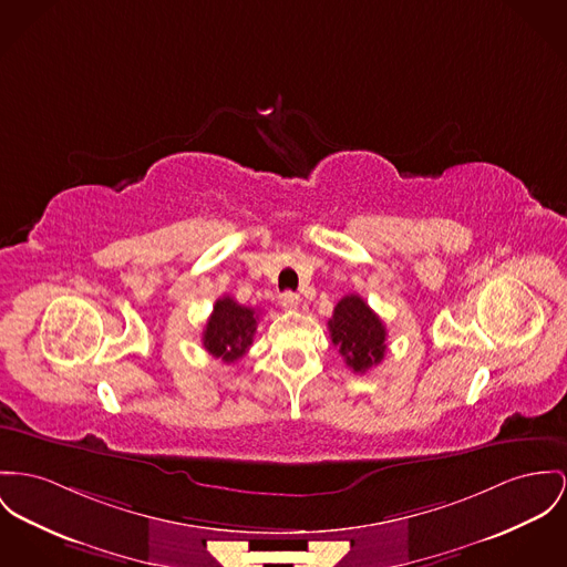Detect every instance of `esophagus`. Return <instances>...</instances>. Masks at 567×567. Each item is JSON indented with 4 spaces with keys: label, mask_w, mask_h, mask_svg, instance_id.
<instances>
[{
    "label": "esophagus",
    "mask_w": 567,
    "mask_h": 567,
    "mask_svg": "<svg viewBox=\"0 0 567 567\" xmlns=\"http://www.w3.org/2000/svg\"><path fill=\"white\" fill-rule=\"evenodd\" d=\"M280 305H282V308H287V310H293V308L300 306V296H298V293H291V291H285V293L280 296Z\"/></svg>",
    "instance_id": "esophagus-1"
}]
</instances>
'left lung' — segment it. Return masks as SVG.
Returning <instances> with one entry per match:
<instances>
[{
    "instance_id": "1",
    "label": "left lung",
    "mask_w": 567,
    "mask_h": 567,
    "mask_svg": "<svg viewBox=\"0 0 567 567\" xmlns=\"http://www.w3.org/2000/svg\"><path fill=\"white\" fill-rule=\"evenodd\" d=\"M330 339L353 373L378 367L386 353V328L360 296H346L328 321Z\"/></svg>"
}]
</instances>
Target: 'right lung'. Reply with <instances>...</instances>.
I'll return each mask as SVG.
<instances>
[{
	"label": "right lung",
	"instance_id": "1",
	"mask_svg": "<svg viewBox=\"0 0 567 567\" xmlns=\"http://www.w3.org/2000/svg\"><path fill=\"white\" fill-rule=\"evenodd\" d=\"M257 321V308L237 305L233 298L224 296L216 300L214 312L207 319L203 346L221 362H235L252 346Z\"/></svg>",
	"mask_w": 567,
	"mask_h": 567
}]
</instances>
